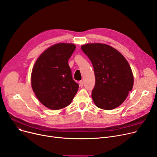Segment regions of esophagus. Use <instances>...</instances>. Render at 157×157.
I'll list each match as a JSON object with an SVG mask.
<instances>
[{
  "label": "esophagus",
  "instance_id": "34e87169",
  "mask_svg": "<svg viewBox=\"0 0 157 157\" xmlns=\"http://www.w3.org/2000/svg\"><path fill=\"white\" fill-rule=\"evenodd\" d=\"M79 86L83 87V81H79Z\"/></svg>",
  "mask_w": 157,
  "mask_h": 157
}]
</instances>
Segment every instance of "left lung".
I'll use <instances>...</instances> for the list:
<instances>
[{
	"label": "left lung",
	"instance_id": "1",
	"mask_svg": "<svg viewBox=\"0 0 157 157\" xmlns=\"http://www.w3.org/2000/svg\"><path fill=\"white\" fill-rule=\"evenodd\" d=\"M81 49L91 60L95 76L92 97L98 108L111 110L125 101L132 90L134 76L130 66L121 53L102 43H88Z\"/></svg>",
	"mask_w": 157,
	"mask_h": 157
}]
</instances>
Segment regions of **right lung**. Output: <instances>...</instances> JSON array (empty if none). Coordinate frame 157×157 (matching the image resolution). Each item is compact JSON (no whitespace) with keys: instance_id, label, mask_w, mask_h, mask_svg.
I'll use <instances>...</instances> for the list:
<instances>
[{"instance_id":"right-lung-1","label":"right lung","mask_w":157,"mask_h":157,"mask_svg":"<svg viewBox=\"0 0 157 157\" xmlns=\"http://www.w3.org/2000/svg\"><path fill=\"white\" fill-rule=\"evenodd\" d=\"M76 49L72 43L51 46L37 58L31 74V86L37 99L52 110L68 106L79 85L72 77L68 60Z\"/></svg>"}]
</instances>
